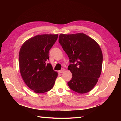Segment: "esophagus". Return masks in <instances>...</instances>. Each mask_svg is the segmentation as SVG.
Masks as SVG:
<instances>
[{"label": "esophagus", "mask_w": 121, "mask_h": 121, "mask_svg": "<svg viewBox=\"0 0 121 121\" xmlns=\"http://www.w3.org/2000/svg\"><path fill=\"white\" fill-rule=\"evenodd\" d=\"M64 71H65V69H62V70H60V71H59V73H61V74L63 72H64Z\"/></svg>", "instance_id": "34e87169"}]
</instances>
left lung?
Returning <instances> with one entry per match:
<instances>
[{
  "instance_id": "8db88e82",
  "label": "left lung",
  "mask_w": 121,
  "mask_h": 121,
  "mask_svg": "<svg viewBox=\"0 0 121 121\" xmlns=\"http://www.w3.org/2000/svg\"><path fill=\"white\" fill-rule=\"evenodd\" d=\"M59 42L70 62L68 69L72 74V78L68 82L69 87L79 94L91 91L101 73L103 56L100 46L83 33L61 34Z\"/></svg>"
}]
</instances>
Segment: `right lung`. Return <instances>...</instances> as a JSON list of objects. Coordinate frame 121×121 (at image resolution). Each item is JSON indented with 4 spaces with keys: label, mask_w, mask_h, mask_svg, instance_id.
<instances>
[{
    "label": "right lung",
    "mask_w": 121,
    "mask_h": 121,
    "mask_svg": "<svg viewBox=\"0 0 121 121\" xmlns=\"http://www.w3.org/2000/svg\"><path fill=\"white\" fill-rule=\"evenodd\" d=\"M58 35H37L26 40L20 49L19 62L20 73L25 83L36 93L50 91L55 84L58 73L49 60V51Z\"/></svg>",
    "instance_id": "right-lung-1"
}]
</instances>
